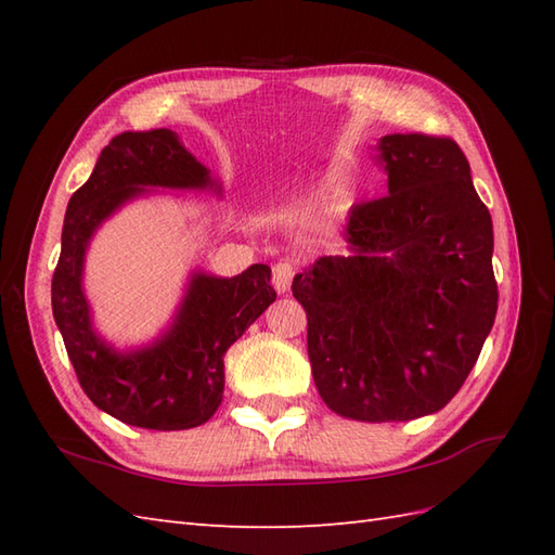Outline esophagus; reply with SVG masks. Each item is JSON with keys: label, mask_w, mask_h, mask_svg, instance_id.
<instances>
[{"label": "esophagus", "mask_w": 555, "mask_h": 555, "mask_svg": "<svg viewBox=\"0 0 555 555\" xmlns=\"http://www.w3.org/2000/svg\"><path fill=\"white\" fill-rule=\"evenodd\" d=\"M293 276H296V262L293 259H281V262L274 264V269H271V284H274V288L279 293H288L291 291V281Z\"/></svg>", "instance_id": "obj_1"}]
</instances>
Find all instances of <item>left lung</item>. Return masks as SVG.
I'll return each mask as SVG.
<instances>
[{"instance_id":"1","label":"left lung","mask_w":555,"mask_h":555,"mask_svg":"<svg viewBox=\"0 0 555 555\" xmlns=\"http://www.w3.org/2000/svg\"><path fill=\"white\" fill-rule=\"evenodd\" d=\"M388 195L348 211V255L293 279L324 403L358 422L439 412L481 352L499 310L493 223L451 138L384 135Z\"/></svg>"}]
</instances>
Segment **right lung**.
I'll return each instance as SVG.
<instances>
[{
  "label": "right lung",
  "instance_id": "1",
  "mask_svg": "<svg viewBox=\"0 0 555 555\" xmlns=\"http://www.w3.org/2000/svg\"><path fill=\"white\" fill-rule=\"evenodd\" d=\"M155 191L221 195V183L169 128L112 138L90 179L68 199L52 312L92 403L131 427L179 431L215 415L223 398V356L276 300V291L267 264H253L231 279L195 269L171 324L155 340L131 350L114 348L92 324L82 288L86 253L104 221Z\"/></svg>",
  "mask_w": 555,
  "mask_h": 555
}]
</instances>
